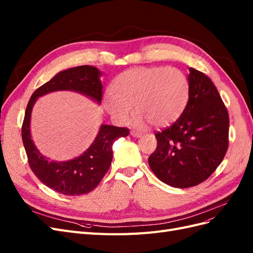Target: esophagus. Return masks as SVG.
I'll return each mask as SVG.
<instances>
[{
	"instance_id": "esophagus-1",
	"label": "esophagus",
	"mask_w": 253,
	"mask_h": 253,
	"mask_svg": "<svg viewBox=\"0 0 253 253\" xmlns=\"http://www.w3.org/2000/svg\"><path fill=\"white\" fill-rule=\"evenodd\" d=\"M131 135H132L133 137H137V138H138V137H141V136H142V133L136 132V131H132V132H131Z\"/></svg>"
}]
</instances>
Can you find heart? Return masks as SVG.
<instances>
[{"mask_svg": "<svg viewBox=\"0 0 253 253\" xmlns=\"http://www.w3.org/2000/svg\"><path fill=\"white\" fill-rule=\"evenodd\" d=\"M104 105L111 116L121 124L133 113V124L167 126L185 111L190 82L187 75L174 67H136L119 74L113 81Z\"/></svg>", "mask_w": 253, "mask_h": 253, "instance_id": "1", "label": "heart"}]
</instances>
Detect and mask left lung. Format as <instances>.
Instances as JSON below:
<instances>
[{
  "label": "left lung",
  "mask_w": 253,
  "mask_h": 253,
  "mask_svg": "<svg viewBox=\"0 0 253 253\" xmlns=\"http://www.w3.org/2000/svg\"><path fill=\"white\" fill-rule=\"evenodd\" d=\"M190 96L172 126L157 132L149 166L157 178L174 188L205 181L223 162L228 149L229 115L209 77L189 68Z\"/></svg>",
  "instance_id": "1"
}]
</instances>
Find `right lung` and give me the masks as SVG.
Returning a JSON list of instances; mask_svg holds the SVG:
<instances>
[{
	"label": "right lung",
	"instance_id": "1",
	"mask_svg": "<svg viewBox=\"0 0 253 253\" xmlns=\"http://www.w3.org/2000/svg\"><path fill=\"white\" fill-rule=\"evenodd\" d=\"M101 72L90 65H82L60 72L37 88L30 97L22 125V139L30 169L45 186L64 195L78 196L94 190L109 171L113 158V143L129 134L128 128L102 125L90 147L79 157L68 162H52L38 151L30 135V116L37 99L56 90H74L102 100Z\"/></svg>",
	"mask_w": 253,
	"mask_h": 253
}]
</instances>
